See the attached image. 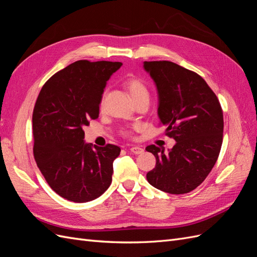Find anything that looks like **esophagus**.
<instances>
[{"instance_id":"1","label":"esophagus","mask_w":257,"mask_h":257,"mask_svg":"<svg viewBox=\"0 0 257 257\" xmlns=\"http://www.w3.org/2000/svg\"><path fill=\"white\" fill-rule=\"evenodd\" d=\"M130 151L132 153H134V154H142L144 152V149H143L142 147H139V146H134V147H131L130 148Z\"/></svg>"}]
</instances>
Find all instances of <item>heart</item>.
<instances>
[{"label": "heart", "mask_w": 257, "mask_h": 257, "mask_svg": "<svg viewBox=\"0 0 257 257\" xmlns=\"http://www.w3.org/2000/svg\"><path fill=\"white\" fill-rule=\"evenodd\" d=\"M125 87L127 88L130 94L133 98L134 102L139 99H149V91H148L147 85L145 84V82L143 80H141L139 78H136V77H132V78H128L125 81ZM105 106V94L100 98V103H99V107L100 109H103ZM124 136H131L132 133L131 131H124L123 132Z\"/></svg>", "instance_id": "b5f03b06"}]
</instances>
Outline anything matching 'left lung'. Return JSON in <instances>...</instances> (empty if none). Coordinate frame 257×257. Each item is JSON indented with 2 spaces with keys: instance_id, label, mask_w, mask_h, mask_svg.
Masks as SVG:
<instances>
[{
  "instance_id": "left-lung-1",
  "label": "left lung",
  "mask_w": 257,
  "mask_h": 257,
  "mask_svg": "<svg viewBox=\"0 0 257 257\" xmlns=\"http://www.w3.org/2000/svg\"><path fill=\"white\" fill-rule=\"evenodd\" d=\"M146 71L157 84L160 124L176 145L165 152L150 145L157 165L147 174L154 188L185 194L203 183L219 158L223 142V110L204 78L170 61H146Z\"/></svg>"
}]
</instances>
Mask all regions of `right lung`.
I'll list each match as a JSON object with an SVG mask.
<instances>
[{
  "mask_svg": "<svg viewBox=\"0 0 257 257\" xmlns=\"http://www.w3.org/2000/svg\"><path fill=\"white\" fill-rule=\"evenodd\" d=\"M121 62L76 61L46 81L33 110V153L50 188L74 203L99 197L112 180L121 149L83 142V126L98 118L107 80Z\"/></svg>",
  "mask_w": 257,
  "mask_h": 257,
  "instance_id": "1",
  "label": "right lung"
}]
</instances>
